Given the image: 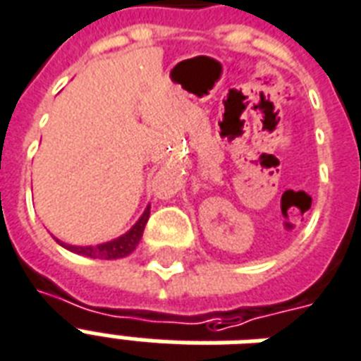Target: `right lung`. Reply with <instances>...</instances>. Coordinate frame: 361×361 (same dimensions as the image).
Instances as JSON below:
<instances>
[{
	"instance_id": "add662e5",
	"label": "right lung",
	"mask_w": 361,
	"mask_h": 361,
	"mask_svg": "<svg viewBox=\"0 0 361 361\" xmlns=\"http://www.w3.org/2000/svg\"><path fill=\"white\" fill-rule=\"evenodd\" d=\"M149 208L151 206L147 204V208L140 216V219L132 225V229L126 231L125 235L114 238V240L102 242V244H96V246H73V244H66V242L59 240V238H54V240L59 242L62 247H66V250H70L73 254L85 255V257H92V259H121V257L130 255L136 250L137 244H140V238L144 235L145 224L149 219Z\"/></svg>"
}]
</instances>
